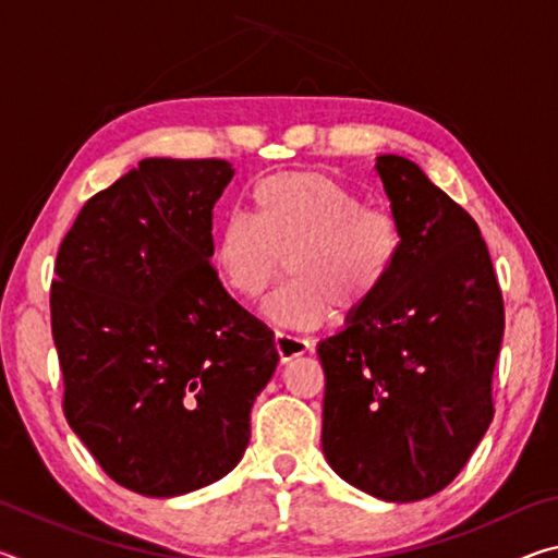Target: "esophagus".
<instances>
[{"mask_svg": "<svg viewBox=\"0 0 558 558\" xmlns=\"http://www.w3.org/2000/svg\"><path fill=\"white\" fill-rule=\"evenodd\" d=\"M310 349V344L305 339H300L295 335H288V332H276V352L280 356V362L286 364L290 359H295L300 354H305Z\"/></svg>", "mask_w": 558, "mask_h": 558, "instance_id": "34e87169", "label": "esophagus"}]
</instances>
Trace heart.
<instances>
[{
  "mask_svg": "<svg viewBox=\"0 0 558 558\" xmlns=\"http://www.w3.org/2000/svg\"><path fill=\"white\" fill-rule=\"evenodd\" d=\"M253 219L231 214L214 233L211 260L226 290L258 300L280 278L290 280L266 302V315L310 329L329 310L356 315L379 295L403 251L393 214L372 209L335 177L317 169L280 172L253 189Z\"/></svg>",
  "mask_w": 558,
  "mask_h": 558,
  "instance_id": "1",
  "label": "heart"
}]
</instances>
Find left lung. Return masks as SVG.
<instances>
[{"mask_svg":"<svg viewBox=\"0 0 558 558\" xmlns=\"http://www.w3.org/2000/svg\"><path fill=\"white\" fill-rule=\"evenodd\" d=\"M403 231L393 272L319 342L323 450L339 477L386 502H418L465 468L495 415L505 302L472 216L411 159L376 157Z\"/></svg>","mask_w":558,"mask_h":558,"instance_id":"8db88e82","label":"left lung"}]
</instances>
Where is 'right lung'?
Wrapping results in <instances>:
<instances>
[{"mask_svg": "<svg viewBox=\"0 0 558 558\" xmlns=\"http://www.w3.org/2000/svg\"><path fill=\"white\" fill-rule=\"evenodd\" d=\"M223 159L149 157L90 196L56 256L63 413L118 485L177 497L221 480L278 366L272 329L211 266Z\"/></svg>", "mask_w": 558, "mask_h": 558, "instance_id": "add662e5", "label": "right lung"}]
</instances>
